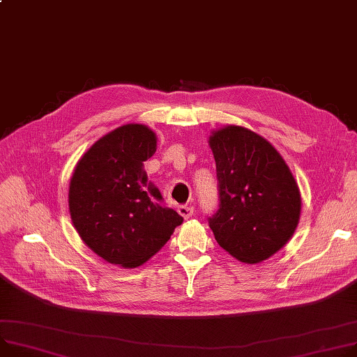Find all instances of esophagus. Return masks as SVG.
<instances>
[{"label": "esophagus", "mask_w": 357, "mask_h": 357, "mask_svg": "<svg viewBox=\"0 0 357 357\" xmlns=\"http://www.w3.org/2000/svg\"><path fill=\"white\" fill-rule=\"evenodd\" d=\"M178 212H179V215H181V217H183L185 220H188V218H191V217L194 215L195 209H194V206L182 205V206H179V208H178Z\"/></svg>", "instance_id": "34e87169"}]
</instances>
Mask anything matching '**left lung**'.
Masks as SVG:
<instances>
[{"mask_svg": "<svg viewBox=\"0 0 357 357\" xmlns=\"http://www.w3.org/2000/svg\"><path fill=\"white\" fill-rule=\"evenodd\" d=\"M217 163L218 209L208 218L217 243L236 259L257 264L289 243L301 198L289 166L259 135L227 126L209 137Z\"/></svg>", "mask_w": 357, "mask_h": 357, "instance_id": "obj_1", "label": "left lung"}]
</instances>
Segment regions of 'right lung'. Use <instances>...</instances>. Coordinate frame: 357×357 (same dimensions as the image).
Wrapping results in <instances>:
<instances>
[{
    "label": "right lung",
    "instance_id": "right-lung-1",
    "mask_svg": "<svg viewBox=\"0 0 357 357\" xmlns=\"http://www.w3.org/2000/svg\"><path fill=\"white\" fill-rule=\"evenodd\" d=\"M155 152L151 129L121 126L83 155L70 181L71 221L87 247L112 264L146 263L183 222L144 169Z\"/></svg>",
    "mask_w": 357,
    "mask_h": 357
}]
</instances>
